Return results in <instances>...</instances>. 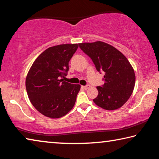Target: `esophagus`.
<instances>
[{
    "mask_svg": "<svg viewBox=\"0 0 159 159\" xmlns=\"http://www.w3.org/2000/svg\"><path fill=\"white\" fill-rule=\"evenodd\" d=\"M82 88H83L84 90H87V89H88V88H90V85H84V86H82Z\"/></svg>",
    "mask_w": 159,
    "mask_h": 159,
    "instance_id": "1",
    "label": "esophagus"
}]
</instances>
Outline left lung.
Wrapping results in <instances>:
<instances>
[{
  "label": "left lung",
  "instance_id": "left-lung-1",
  "mask_svg": "<svg viewBox=\"0 0 159 159\" xmlns=\"http://www.w3.org/2000/svg\"><path fill=\"white\" fill-rule=\"evenodd\" d=\"M79 45L92 60L97 71L104 73V84L97 87L98 95L93 102L106 110L121 107L130 98L135 83L134 69L128 59L116 48L102 41Z\"/></svg>",
  "mask_w": 159,
  "mask_h": 159
}]
</instances>
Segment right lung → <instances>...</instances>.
Masks as SVG:
<instances>
[{"label": "right lung", "mask_w": 159, "mask_h": 159, "mask_svg": "<svg viewBox=\"0 0 159 159\" xmlns=\"http://www.w3.org/2000/svg\"><path fill=\"white\" fill-rule=\"evenodd\" d=\"M78 44H62L43 51L29 69L26 88L31 104L45 116L58 118L73 108L80 85L64 81Z\"/></svg>", "instance_id": "1"}]
</instances>
